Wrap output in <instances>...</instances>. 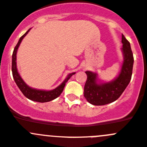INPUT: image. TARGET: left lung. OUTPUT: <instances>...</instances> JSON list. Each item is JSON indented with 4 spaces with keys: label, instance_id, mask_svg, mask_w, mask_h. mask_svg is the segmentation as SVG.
<instances>
[{
    "label": "left lung",
    "instance_id": "obj_1",
    "mask_svg": "<svg viewBox=\"0 0 147 147\" xmlns=\"http://www.w3.org/2000/svg\"><path fill=\"white\" fill-rule=\"evenodd\" d=\"M124 60L118 76L109 82L98 83V74L86 71L87 76L84 89V96L90 103L103 106L115 101L120 97L130 83L133 66V55L130 42L122 35Z\"/></svg>",
    "mask_w": 147,
    "mask_h": 147
}]
</instances>
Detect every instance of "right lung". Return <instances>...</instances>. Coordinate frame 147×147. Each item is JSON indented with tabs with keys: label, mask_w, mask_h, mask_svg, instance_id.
Here are the masks:
<instances>
[{
	"label": "right lung",
	"mask_w": 147,
	"mask_h": 147,
	"mask_svg": "<svg viewBox=\"0 0 147 147\" xmlns=\"http://www.w3.org/2000/svg\"><path fill=\"white\" fill-rule=\"evenodd\" d=\"M29 29L25 34L22 36H21L19 40L18 43L16 45L15 48L14 49V52L12 54V65H11V71H12V75H13V78H14V81H15L16 84H17V87L20 88L21 90V92H22L24 95L27 98L30 99V100H33V101L40 102V103H45V102H49L51 100H54L55 98H57V97L60 96V94L63 91L65 83L68 81V79L71 77L74 74H75L76 73H71L68 75L66 79L63 81V82L60 85L56 87L55 89L52 90H49V91H46V90H37V89H33L30 87L29 86L27 85L26 83L22 80L21 76H20V74L17 71V49H18L19 47H20V43L22 42V39L24 38L25 36L28 33Z\"/></svg>",
	"instance_id": "right-lung-1"
}]
</instances>
